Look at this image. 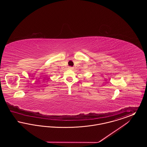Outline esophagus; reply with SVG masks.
I'll list each match as a JSON object with an SVG mask.
<instances>
[{
	"instance_id": "esophagus-1",
	"label": "esophagus",
	"mask_w": 147,
	"mask_h": 147,
	"mask_svg": "<svg viewBox=\"0 0 147 147\" xmlns=\"http://www.w3.org/2000/svg\"><path fill=\"white\" fill-rule=\"evenodd\" d=\"M69 68V69H71V70H72V69H73V68H73V67H69V68Z\"/></svg>"
}]
</instances>
